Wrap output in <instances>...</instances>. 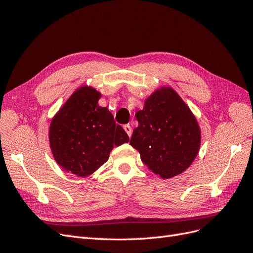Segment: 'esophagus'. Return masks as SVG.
<instances>
[{
  "label": "esophagus",
  "instance_id": "esophagus-1",
  "mask_svg": "<svg viewBox=\"0 0 253 253\" xmlns=\"http://www.w3.org/2000/svg\"><path fill=\"white\" fill-rule=\"evenodd\" d=\"M124 128H125V131H126V133L128 135V137H131L132 136V127L129 126L128 125H126L125 126H124Z\"/></svg>",
  "mask_w": 253,
  "mask_h": 253
}]
</instances>
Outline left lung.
<instances>
[{
	"mask_svg": "<svg viewBox=\"0 0 253 253\" xmlns=\"http://www.w3.org/2000/svg\"><path fill=\"white\" fill-rule=\"evenodd\" d=\"M135 116L139 125L129 144L139 152L149 170L169 179L192 165L201 148V127L172 87L162 86L153 91Z\"/></svg>",
	"mask_w": 253,
	"mask_h": 253,
	"instance_id": "left-lung-1",
	"label": "left lung"
}]
</instances>
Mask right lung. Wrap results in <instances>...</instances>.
Here are the masks:
<instances>
[{"mask_svg": "<svg viewBox=\"0 0 253 253\" xmlns=\"http://www.w3.org/2000/svg\"><path fill=\"white\" fill-rule=\"evenodd\" d=\"M100 98L94 87H78L49 125V147L56 163L79 177H88L108 162L114 147L129 140L109 109L99 106Z\"/></svg>", "mask_w": 253, "mask_h": 253, "instance_id": "add662e5", "label": "right lung"}]
</instances>
